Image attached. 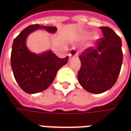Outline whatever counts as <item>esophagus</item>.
<instances>
[{"mask_svg": "<svg viewBox=\"0 0 131 131\" xmlns=\"http://www.w3.org/2000/svg\"><path fill=\"white\" fill-rule=\"evenodd\" d=\"M78 56V51L75 49L73 48L71 49V52L69 54V57L70 58H73V57H77Z\"/></svg>", "mask_w": 131, "mask_h": 131, "instance_id": "obj_1", "label": "esophagus"}]
</instances>
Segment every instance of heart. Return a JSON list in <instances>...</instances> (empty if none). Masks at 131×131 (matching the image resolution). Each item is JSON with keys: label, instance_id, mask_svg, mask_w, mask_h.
Masks as SVG:
<instances>
[{"label": "heart", "instance_id": "1", "mask_svg": "<svg viewBox=\"0 0 131 131\" xmlns=\"http://www.w3.org/2000/svg\"><path fill=\"white\" fill-rule=\"evenodd\" d=\"M96 37H97V36H95V38H96Z\"/></svg>", "mask_w": 131, "mask_h": 131}]
</instances>
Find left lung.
I'll use <instances>...</instances> for the list:
<instances>
[{"label":"left lung","mask_w":131,"mask_h":131,"mask_svg":"<svg viewBox=\"0 0 131 131\" xmlns=\"http://www.w3.org/2000/svg\"><path fill=\"white\" fill-rule=\"evenodd\" d=\"M100 28L104 37L96 41L95 48H88L79 55L81 68L77 76L80 85L89 93L95 94L113 87L123 59L120 37L108 27Z\"/></svg>","instance_id":"left-lung-1"}]
</instances>
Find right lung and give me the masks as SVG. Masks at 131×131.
Here are the masks:
<instances>
[{
  "mask_svg": "<svg viewBox=\"0 0 131 131\" xmlns=\"http://www.w3.org/2000/svg\"><path fill=\"white\" fill-rule=\"evenodd\" d=\"M38 29H44L50 33L57 31L56 27L30 25L14 38L11 54L14 77L21 89L29 94L40 93L47 89L53 82L58 70L68 60V56L58 58L51 50L39 54L29 51L26 39L30 33Z\"/></svg>",
  "mask_w": 131,
  "mask_h": 131,
  "instance_id": "1",
  "label": "right lung"
}]
</instances>
